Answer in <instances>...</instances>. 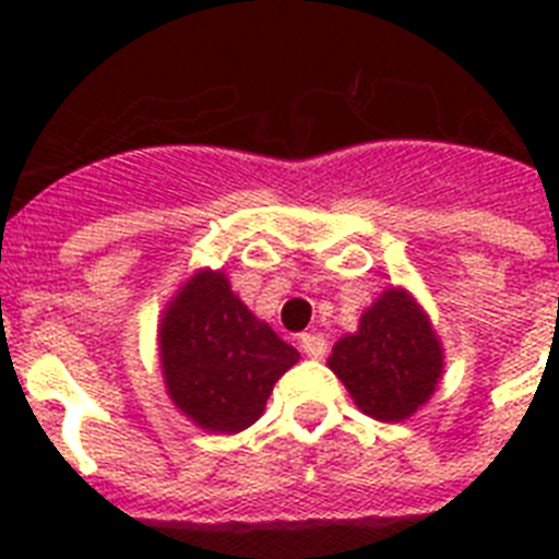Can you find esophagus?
Returning <instances> with one entry per match:
<instances>
[{"label":"esophagus","instance_id":"esophagus-1","mask_svg":"<svg viewBox=\"0 0 559 559\" xmlns=\"http://www.w3.org/2000/svg\"><path fill=\"white\" fill-rule=\"evenodd\" d=\"M299 347H302V353L308 355V358H319V360H322L324 355H328V341H324L322 335L305 333L302 338H299Z\"/></svg>","mask_w":559,"mask_h":559}]
</instances>
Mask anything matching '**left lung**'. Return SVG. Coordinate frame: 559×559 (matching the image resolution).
<instances>
[{"label":"left lung","mask_w":559,"mask_h":559,"mask_svg":"<svg viewBox=\"0 0 559 559\" xmlns=\"http://www.w3.org/2000/svg\"><path fill=\"white\" fill-rule=\"evenodd\" d=\"M328 367L367 417L403 423L437 392L445 349L423 305L406 288H386L358 330L335 341Z\"/></svg>","instance_id":"1"}]
</instances>
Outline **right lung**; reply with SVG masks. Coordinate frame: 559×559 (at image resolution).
Segmentation results:
<instances>
[{
    "label": "right lung",
    "instance_id": "1",
    "mask_svg": "<svg viewBox=\"0 0 559 559\" xmlns=\"http://www.w3.org/2000/svg\"><path fill=\"white\" fill-rule=\"evenodd\" d=\"M296 360L299 353L240 302L224 271H195L162 313L167 397L204 431L254 426L274 383Z\"/></svg>",
    "mask_w": 559,
    "mask_h": 559
}]
</instances>
